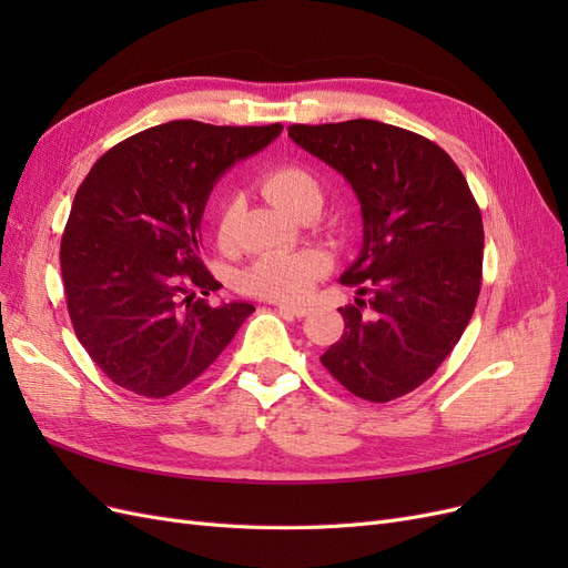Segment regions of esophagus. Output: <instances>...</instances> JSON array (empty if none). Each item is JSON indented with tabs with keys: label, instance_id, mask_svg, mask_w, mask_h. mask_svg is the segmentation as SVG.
Masks as SVG:
<instances>
[{
	"label": "esophagus",
	"instance_id": "34e87169",
	"mask_svg": "<svg viewBox=\"0 0 568 568\" xmlns=\"http://www.w3.org/2000/svg\"><path fill=\"white\" fill-rule=\"evenodd\" d=\"M274 305H277V311L288 313V315H294V317H305L307 313H311V307L301 305V303H274Z\"/></svg>",
	"mask_w": 568,
	"mask_h": 568
}]
</instances>
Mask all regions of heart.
<instances>
[{
  "label": "heart",
  "mask_w": 568,
  "mask_h": 568,
  "mask_svg": "<svg viewBox=\"0 0 568 568\" xmlns=\"http://www.w3.org/2000/svg\"><path fill=\"white\" fill-rule=\"evenodd\" d=\"M263 194L286 213H298L305 205L322 203V186L317 178L301 165L272 168L261 180ZM234 230V203L222 201L217 213V236L227 242ZM324 272V257L315 251H274L257 257L244 270L242 286L253 296L274 301H296L313 288Z\"/></svg>",
  "instance_id": "b5f03b06"
}]
</instances>
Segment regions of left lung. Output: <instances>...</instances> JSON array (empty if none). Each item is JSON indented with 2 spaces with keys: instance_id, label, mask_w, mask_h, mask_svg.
Instances as JSON below:
<instances>
[{
  "instance_id": "left-lung-1",
  "label": "left lung",
  "mask_w": 568,
  "mask_h": 568,
  "mask_svg": "<svg viewBox=\"0 0 568 568\" xmlns=\"http://www.w3.org/2000/svg\"><path fill=\"white\" fill-rule=\"evenodd\" d=\"M288 136L343 175L363 215V246L341 282L372 296L338 307L343 334L322 365L357 398H400L440 367L474 315L484 222L469 184L438 144L379 120L291 125Z\"/></svg>"
}]
</instances>
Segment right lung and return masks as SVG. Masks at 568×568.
Wrapping results in <instances>:
<instances>
[{"instance_id": "obj_1", "label": "right lung", "mask_w": 568, "mask_h": 568, "mask_svg": "<svg viewBox=\"0 0 568 568\" xmlns=\"http://www.w3.org/2000/svg\"><path fill=\"white\" fill-rule=\"evenodd\" d=\"M282 130L170 120L113 146L80 184L61 274L75 336L113 384L178 393L255 311L203 298L222 284L201 261V217L217 180Z\"/></svg>"}]
</instances>
